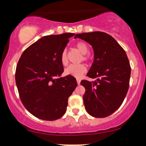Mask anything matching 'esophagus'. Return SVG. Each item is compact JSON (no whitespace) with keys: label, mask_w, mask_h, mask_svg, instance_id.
Masks as SVG:
<instances>
[{"label":"esophagus","mask_w":146,"mask_h":146,"mask_svg":"<svg viewBox=\"0 0 146 146\" xmlns=\"http://www.w3.org/2000/svg\"><path fill=\"white\" fill-rule=\"evenodd\" d=\"M80 82H81V80H80L79 78H77V82H78V85L80 84Z\"/></svg>","instance_id":"esophagus-1"}]
</instances>
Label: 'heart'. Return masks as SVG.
I'll return each mask as SVG.
<instances>
[{
	"label": "heart",
	"instance_id": "b5f03b06",
	"mask_svg": "<svg viewBox=\"0 0 146 146\" xmlns=\"http://www.w3.org/2000/svg\"><path fill=\"white\" fill-rule=\"evenodd\" d=\"M75 46L80 53L83 54L82 59L83 60H88L89 56L87 54L89 50L88 44L84 42H79L75 44ZM60 61L62 65H66L68 63V56L66 49H64L60 56ZM86 71V68L82 64H71L67 68H65L64 73L66 75H71L75 78H80L85 72Z\"/></svg>",
	"mask_w": 146,
	"mask_h": 146
}]
</instances>
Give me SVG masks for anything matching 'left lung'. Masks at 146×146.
<instances>
[{"label":"left lung","instance_id":"1","mask_svg":"<svg viewBox=\"0 0 146 146\" xmlns=\"http://www.w3.org/2000/svg\"><path fill=\"white\" fill-rule=\"evenodd\" d=\"M76 38L89 43L94 51V60L86 75L96 80L80 83L86 89L83 95L85 108L94 117L109 116L121 106L128 90L131 68L126 53L104 32L79 33Z\"/></svg>","mask_w":146,"mask_h":146}]
</instances>
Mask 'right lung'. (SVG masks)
I'll return each instance as SVG.
<instances>
[{
	"mask_svg": "<svg viewBox=\"0 0 146 146\" xmlns=\"http://www.w3.org/2000/svg\"><path fill=\"white\" fill-rule=\"evenodd\" d=\"M74 33L41 38L25 50L16 69L20 98L37 118L53 121L66 113L68 99L78 86L73 76L62 78V52Z\"/></svg>",
	"mask_w": 146,
	"mask_h": 146,
	"instance_id": "add662e5",
	"label": "right lung"
}]
</instances>
